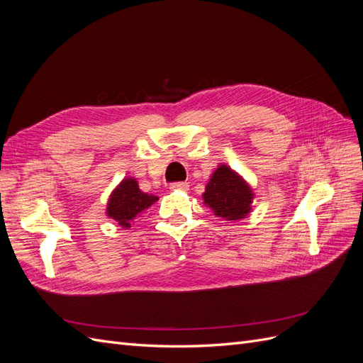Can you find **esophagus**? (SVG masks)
Here are the masks:
<instances>
[{
    "label": "esophagus",
    "mask_w": 363,
    "mask_h": 363,
    "mask_svg": "<svg viewBox=\"0 0 363 363\" xmlns=\"http://www.w3.org/2000/svg\"><path fill=\"white\" fill-rule=\"evenodd\" d=\"M188 188H189V184L186 182H175V183L169 184V189H172V191H186Z\"/></svg>",
    "instance_id": "esophagus-1"
}]
</instances>
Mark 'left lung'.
<instances>
[{"instance_id":"obj_1","label":"left lung","mask_w":363,"mask_h":363,"mask_svg":"<svg viewBox=\"0 0 363 363\" xmlns=\"http://www.w3.org/2000/svg\"><path fill=\"white\" fill-rule=\"evenodd\" d=\"M203 200L218 216L235 221L245 218L251 211L252 192L235 171L221 164L207 183Z\"/></svg>"}]
</instances>
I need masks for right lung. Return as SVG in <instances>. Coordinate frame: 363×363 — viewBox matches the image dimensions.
Returning <instances> with one entry per match:
<instances>
[{"instance_id":"right-lung-1","label":"right lung","mask_w":363,"mask_h":363,"mask_svg":"<svg viewBox=\"0 0 363 363\" xmlns=\"http://www.w3.org/2000/svg\"><path fill=\"white\" fill-rule=\"evenodd\" d=\"M155 201H157V196L142 192L135 179H125L111 195V200L107 203V215L118 221L121 227L128 228L135 216Z\"/></svg>"}]
</instances>
